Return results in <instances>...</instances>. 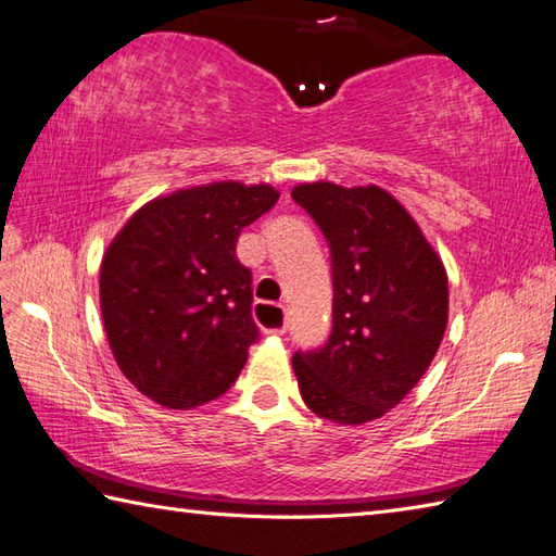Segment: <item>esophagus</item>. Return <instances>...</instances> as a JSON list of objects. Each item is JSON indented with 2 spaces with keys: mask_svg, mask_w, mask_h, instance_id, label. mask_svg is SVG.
Listing matches in <instances>:
<instances>
[{
  "mask_svg": "<svg viewBox=\"0 0 556 556\" xmlns=\"http://www.w3.org/2000/svg\"><path fill=\"white\" fill-rule=\"evenodd\" d=\"M278 309H280V304H278ZM280 312H282V309H280ZM286 331H288V326H286V324H282V326L274 328V331H270V333H274V336H286Z\"/></svg>",
  "mask_w": 556,
  "mask_h": 556,
  "instance_id": "obj_1",
  "label": "esophagus"
}]
</instances>
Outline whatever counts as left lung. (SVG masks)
<instances>
[{
  "label": "left lung",
  "mask_w": 556,
  "mask_h": 556,
  "mask_svg": "<svg viewBox=\"0 0 556 556\" xmlns=\"http://www.w3.org/2000/svg\"><path fill=\"white\" fill-rule=\"evenodd\" d=\"M292 199L331 249L333 328L292 369L302 401L338 425L377 420L434 359L448 321V278L413 215L379 187L300 185Z\"/></svg>",
  "instance_id": "1"
}]
</instances>
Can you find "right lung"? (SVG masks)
Wrapping results in <instances>:
<instances>
[{
  "label": "right lung",
  "mask_w": 556,
  "mask_h": 556,
  "mask_svg": "<svg viewBox=\"0 0 556 556\" xmlns=\"http://www.w3.org/2000/svg\"><path fill=\"white\" fill-rule=\"evenodd\" d=\"M268 185L179 189L136 211L100 266V309L124 377L189 410L228 391L258 341L237 237L276 206Z\"/></svg>",
  "instance_id": "1"
}]
</instances>
